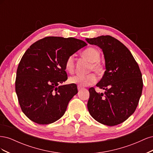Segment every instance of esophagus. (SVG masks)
I'll return each instance as SVG.
<instances>
[{
  "label": "esophagus",
  "instance_id": "obj_1",
  "mask_svg": "<svg viewBox=\"0 0 153 153\" xmlns=\"http://www.w3.org/2000/svg\"><path fill=\"white\" fill-rule=\"evenodd\" d=\"M82 89H83L82 87H80V86H78V91H82Z\"/></svg>",
  "mask_w": 153,
  "mask_h": 153
}]
</instances>
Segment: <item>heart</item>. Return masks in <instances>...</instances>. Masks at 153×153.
<instances>
[{
    "instance_id": "1",
    "label": "heart",
    "mask_w": 153,
    "mask_h": 153,
    "mask_svg": "<svg viewBox=\"0 0 153 153\" xmlns=\"http://www.w3.org/2000/svg\"><path fill=\"white\" fill-rule=\"evenodd\" d=\"M82 55L91 62L90 70H93L97 74H101L103 72V68L98 62L100 59V54L98 50L93 48H88L83 52ZM65 68L69 73L73 72L75 68L74 55H70L68 57L65 63ZM69 81L71 84H78L80 86H88L96 82V76L94 73H89L87 75L77 74L69 78Z\"/></svg>"
}]
</instances>
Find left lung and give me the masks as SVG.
<instances>
[{
    "label": "left lung",
    "instance_id": "8db88e82",
    "mask_svg": "<svg viewBox=\"0 0 153 153\" xmlns=\"http://www.w3.org/2000/svg\"><path fill=\"white\" fill-rule=\"evenodd\" d=\"M85 40L102 50L106 69L96 84L105 92L90 88L88 110L100 123L115 126L126 121L137 108L143 88L141 71L130 51L117 39L101 36Z\"/></svg>",
    "mask_w": 153,
    "mask_h": 153
}]
</instances>
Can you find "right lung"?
Masks as SVG:
<instances>
[{
    "label": "right lung",
    "instance_id": "right-lung-1",
    "mask_svg": "<svg viewBox=\"0 0 153 153\" xmlns=\"http://www.w3.org/2000/svg\"><path fill=\"white\" fill-rule=\"evenodd\" d=\"M87 45L73 38L46 37L27 50L18 66L15 91L22 112L32 121L48 124L62 117L78 92L76 84L59 85L68 79L66 61Z\"/></svg>",
    "mask_w": 153,
    "mask_h": 153
}]
</instances>
